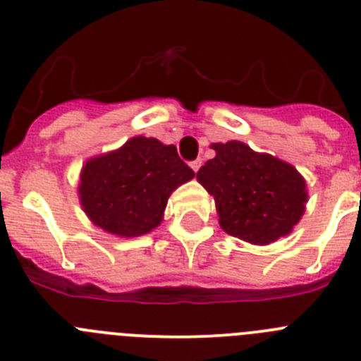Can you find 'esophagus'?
<instances>
[{
  "instance_id": "obj_1",
  "label": "esophagus",
  "mask_w": 361,
  "mask_h": 361,
  "mask_svg": "<svg viewBox=\"0 0 361 361\" xmlns=\"http://www.w3.org/2000/svg\"><path fill=\"white\" fill-rule=\"evenodd\" d=\"M190 166H191V170H193L197 173L200 166H202V161H200V159H195V161H193V162H190Z\"/></svg>"
}]
</instances>
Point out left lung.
<instances>
[{
    "mask_svg": "<svg viewBox=\"0 0 361 361\" xmlns=\"http://www.w3.org/2000/svg\"><path fill=\"white\" fill-rule=\"evenodd\" d=\"M212 148L216 155L197 171V180L215 199L220 228L257 245L289 235L307 202L296 168L240 141Z\"/></svg>",
    "mask_w": 361,
    "mask_h": 361,
    "instance_id": "8db88e82",
    "label": "left lung"
}]
</instances>
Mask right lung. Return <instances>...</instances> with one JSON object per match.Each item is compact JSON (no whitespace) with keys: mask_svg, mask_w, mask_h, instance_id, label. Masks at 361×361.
<instances>
[{"mask_svg":"<svg viewBox=\"0 0 361 361\" xmlns=\"http://www.w3.org/2000/svg\"><path fill=\"white\" fill-rule=\"evenodd\" d=\"M193 177L173 145L139 135L86 161L79 200L88 219L106 233L139 237L161 224L171 193Z\"/></svg>","mask_w":361,"mask_h":361,"instance_id":"1","label":"right lung"}]
</instances>
